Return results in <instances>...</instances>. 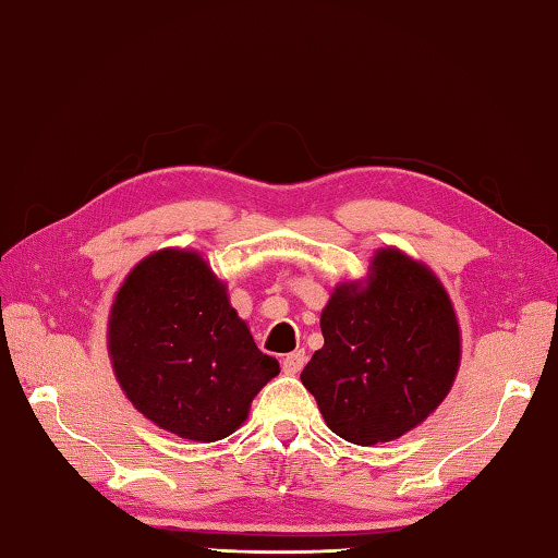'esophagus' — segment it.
I'll use <instances>...</instances> for the list:
<instances>
[{"label":"esophagus","instance_id":"34e87169","mask_svg":"<svg viewBox=\"0 0 558 558\" xmlns=\"http://www.w3.org/2000/svg\"><path fill=\"white\" fill-rule=\"evenodd\" d=\"M305 362H307L305 352L298 349V352H290V354H286V359H282V372H286L288 376H295V374H300L302 366H305Z\"/></svg>","mask_w":558,"mask_h":558}]
</instances>
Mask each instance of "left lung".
Masks as SVG:
<instances>
[{
  "instance_id": "left-lung-1",
  "label": "left lung",
  "mask_w": 558,
  "mask_h": 558,
  "mask_svg": "<svg viewBox=\"0 0 558 558\" xmlns=\"http://www.w3.org/2000/svg\"><path fill=\"white\" fill-rule=\"evenodd\" d=\"M325 347L300 379L332 433L356 446L401 438L446 399L460 327L442 282L399 248H381L362 282H339L319 317Z\"/></svg>"
}]
</instances>
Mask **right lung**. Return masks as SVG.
Returning <instances> with one entry per match:
<instances>
[{"instance_id": "add662e5", "label": "right lung", "mask_w": 558, "mask_h": 558, "mask_svg": "<svg viewBox=\"0 0 558 558\" xmlns=\"http://www.w3.org/2000/svg\"><path fill=\"white\" fill-rule=\"evenodd\" d=\"M108 352L132 405L196 442L231 436L280 374L209 263L184 248L157 251L130 270L110 307Z\"/></svg>"}]
</instances>
